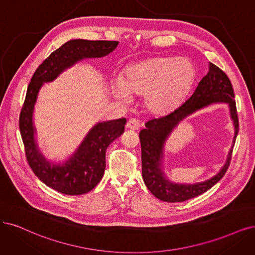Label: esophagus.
I'll list each match as a JSON object with an SVG mask.
<instances>
[{"instance_id":"1","label":"esophagus","mask_w":255,"mask_h":255,"mask_svg":"<svg viewBox=\"0 0 255 255\" xmlns=\"http://www.w3.org/2000/svg\"><path fill=\"white\" fill-rule=\"evenodd\" d=\"M126 127L131 130H137L139 128V123L137 122L136 119H129L126 124Z\"/></svg>"}]
</instances>
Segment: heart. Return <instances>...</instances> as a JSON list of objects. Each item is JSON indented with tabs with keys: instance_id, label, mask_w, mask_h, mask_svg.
Returning a JSON list of instances; mask_svg holds the SVG:
<instances>
[{
	"instance_id": "heart-1",
	"label": "heart",
	"mask_w": 255,
	"mask_h": 255,
	"mask_svg": "<svg viewBox=\"0 0 255 255\" xmlns=\"http://www.w3.org/2000/svg\"><path fill=\"white\" fill-rule=\"evenodd\" d=\"M125 75V80H113L117 97L127 101L131 92L144 93L146 107L159 113L181 100L194 79L195 69L185 58H158L130 66Z\"/></svg>"
}]
</instances>
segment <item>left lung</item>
<instances>
[{"instance_id": "1", "label": "left lung", "mask_w": 255, "mask_h": 255, "mask_svg": "<svg viewBox=\"0 0 255 255\" xmlns=\"http://www.w3.org/2000/svg\"><path fill=\"white\" fill-rule=\"evenodd\" d=\"M212 103H227L230 107V116L234 125V137L239 133V118L237 105L234 101V92L229 78L221 68L210 63L209 71L197 84L191 97L188 98L180 106L167 113L166 116L148 121L146 128L140 130L139 140L142 147V174L145 185L155 197L163 202L181 203L200 195L209 190L225 175L230 166L233 145L230 149L227 161L221 171L202 183L196 184H174L169 182L161 169L164 154V144L173 128L184 118L191 115Z\"/></svg>"}]
</instances>
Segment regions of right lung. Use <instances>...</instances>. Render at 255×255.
<instances>
[{"label": "right lung", "mask_w": 255, "mask_h": 255, "mask_svg": "<svg viewBox=\"0 0 255 255\" xmlns=\"http://www.w3.org/2000/svg\"><path fill=\"white\" fill-rule=\"evenodd\" d=\"M118 44V41L71 40L66 42L44 60L28 85L18 121L27 162L40 181L61 193L84 194L100 183L106 168V149L124 132L126 119L98 123L68 161L62 165H51L37 149L34 139L32 116L37 93L43 83L52 82L77 62L87 58L105 56L115 50Z\"/></svg>", "instance_id": "add662e5"}]
</instances>
